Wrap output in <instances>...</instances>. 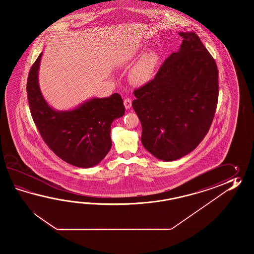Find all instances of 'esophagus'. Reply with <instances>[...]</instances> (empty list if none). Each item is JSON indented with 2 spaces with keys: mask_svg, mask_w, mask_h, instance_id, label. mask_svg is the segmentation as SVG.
<instances>
[{
  "mask_svg": "<svg viewBox=\"0 0 254 254\" xmlns=\"http://www.w3.org/2000/svg\"><path fill=\"white\" fill-rule=\"evenodd\" d=\"M124 104H125V108L129 110L131 107V99L125 98V101H124Z\"/></svg>",
  "mask_w": 254,
  "mask_h": 254,
  "instance_id": "1",
  "label": "esophagus"
}]
</instances>
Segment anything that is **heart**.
Listing matches in <instances>:
<instances>
[{
  "label": "heart",
  "mask_w": 254,
  "mask_h": 254,
  "mask_svg": "<svg viewBox=\"0 0 254 254\" xmlns=\"http://www.w3.org/2000/svg\"><path fill=\"white\" fill-rule=\"evenodd\" d=\"M159 64V55L154 52L144 54L130 71V80L136 84H143L150 81Z\"/></svg>",
  "instance_id": "heart-1"
}]
</instances>
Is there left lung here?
I'll return each instance as SVG.
<instances>
[{"label":"left lung","mask_w":254,"mask_h":254,"mask_svg":"<svg viewBox=\"0 0 254 254\" xmlns=\"http://www.w3.org/2000/svg\"><path fill=\"white\" fill-rule=\"evenodd\" d=\"M181 48L164 61L154 79L135 89L132 107L141 124V143L162 161L193 151L215 115L219 82L215 61L194 33H179Z\"/></svg>","instance_id":"left-lung-1"}]
</instances>
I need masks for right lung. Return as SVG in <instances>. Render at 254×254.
<instances>
[{
  "label": "right lung",
  "mask_w": 254,
  "mask_h": 254,
  "mask_svg": "<svg viewBox=\"0 0 254 254\" xmlns=\"http://www.w3.org/2000/svg\"><path fill=\"white\" fill-rule=\"evenodd\" d=\"M42 55L28 74L26 91L33 122L44 142L63 161L76 167H92L111 150V125L125 114L124 101L114 93L108 98L92 99L72 111H54L39 88Z\"/></svg>",
  "instance_id": "obj_1"
}]
</instances>
